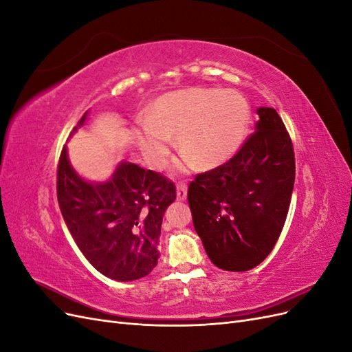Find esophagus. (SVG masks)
Masks as SVG:
<instances>
[{
    "instance_id": "esophagus-1",
    "label": "esophagus",
    "mask_w": 352,
    "mask_h": 352,
    "mask_svg": "<svg viewBox=\"0 0 352 352\" xmlns=\"http://www.w3.org/2000/svg\"><path fill=\"white\" fill-rule=\"evenodd\" d=\"M186 186L185 185H177V189H176V199L177 201H185L186 199Z\"/></svg>"
}]
</instances>
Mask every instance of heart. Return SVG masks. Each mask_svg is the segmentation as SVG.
Returning <instances> with one entry per match:
<instances>
[{
  "label": "heart",
  "mask_w": 352,
  "mask_h": 352,
  "mask_svg": "<svg viewBox=\"0 0 352 352\" xmlns=\"http://www.w3.org/2000/svg\"><path fill=\"white\" fill-rule=\"evenodd\" d=\"M251 107L233 89L188 88L158 97L145 122L135 127V138L153 167L167 162L172 136H177L184 162L199 168H214L235 155L247 140Z\"/></svg>",
  "instance_id": "1"
}]
</instances>
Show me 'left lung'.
<instances>
[{
    "label": "left lung",
    "mask_w": 352,
    "mask_h": 352,
    "mask_svg": "<svg viewBox=\"0 0 352 352\" xmlns=\"http://www.w3.org/2000/svg\"><path fill=\"white\" fill-rule=\"evenodd\" d=\"M255 132L228 163L197 175L188 189L194 228L212 264L247 272L272 252L295 182L291 138L274 109H257Z\"/></svg>",
    "instance_id": "left-lung-1"
}]
</instances>
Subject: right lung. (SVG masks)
I'll list each match as a JSON object with an SVG mask.
<instances>
[{
  "instance_id": "obj_1",
  "label": "right lung",
  "mask_w": 352,
  "mask_h": 352,
  "mask_svg": "<svg viewBox=\"0 0 352 352\" xmlns=\"http://www.w3.org/2000/svg\"><path fill=\"white\" fill-rule=\"evenodd\" d=\"M87 117L88 111L70 136ZM57 198L74 242L101 274L131 282L151 273L160 258L157 243L164 211L176 199L170 180L123 160L107 180L92 182L73 168L65 145Z\"/></svg>"
}]
</instances>
